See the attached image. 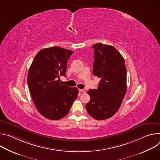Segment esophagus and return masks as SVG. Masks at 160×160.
I'll return each instance as SVG.
<instances>
[{"label": "esophagus", "mask_w": 160, "mask_h": 160, "mask_svg": "<svg viewBox=\"0 0 160 160\" xmlns=\"http://www.w3.org/2000/svg\"><path fill=\"white\" fill-rule=\"evenodd\" d=\"M79 91H80V92H83V93L86 92V90H85V89H84V88H83V89H79Z\"/></svg>", "instance_id": "obj_1"}]
</instances>
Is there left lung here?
Segmentation results:
<instances>
[{
	"label": "left lung",
	"mask_w": 160,
	"mask_h": 160,
	"mask_svg": "<svg viewBox=\"0 0 160 160\" xmlns=\"http://www.w3.org/2000/svg\"><path fill=\"white\" fill-rule=\"evenodd\" d=\"M93 73L101 80L97 89L87 91L90 97L87 112L98 120L111 118L118 111L127 92L125 60L113 46L98 43L93 45Z\"/></svg>",
	"instance_id": "obj_1"
}]
</instances>
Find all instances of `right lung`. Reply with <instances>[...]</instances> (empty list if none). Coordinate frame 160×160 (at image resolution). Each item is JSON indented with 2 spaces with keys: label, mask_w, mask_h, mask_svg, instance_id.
I'll return each instance as SVG.
<instances>
[{
  "label": "right lung",
  "mask_w": 160,
  "mask_h": 160,
  "mask_svg": "<svg viewBox=\"0 0 160 160\" xmlns=\"http://www.w3.org/2000/svg\"><path fill=\"white\" fill-rule=\"evenodd\" d=\"M73 51L60 47L41 49L30 67L27 82L37 111L51 120H58L69 112L78 90L61 84L66 77L67 62Z\"/></svg>",
  "instance_id": "1"
}]
</instances>
